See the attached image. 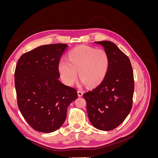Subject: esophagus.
Returning a JSON list of instances; mask_svg holds the SVG:
<instances>
[{
	"instance_id": "obj_1",
	"label": "esophagus",
	"mask_w": 158,
	"mask_h": 158,
	"mask_svg": "<svg viewBox=\"0 0 158 158\" xmlns=\"http://www.w3.org/2000/svg\"><path fill=\"white\" fill-rule=\"evenodd\" d=\"M77 93H78V97H82V95H83V92H82V91L78 90V92H77Z\"/></svg>"
}]
</instances>
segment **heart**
Masks as SVG:
<instances>
[{"label":"heart","mask_w":158,"mask_h":158,"mask_svg":"<svg viewBox=\"0 0 158 158\" xmlns=\"http://www.w3.org/2000/svg\"><path fill=\"white\" fill-rule=\"evenodd\" d=\"M109 66V57L104 49L80 45L69 52V60L63 59L59 61V70L66 85L74 83L78 71L81 84L94 87L103 80Z\"/></svg>","instance_id":"1"}]
</instances>
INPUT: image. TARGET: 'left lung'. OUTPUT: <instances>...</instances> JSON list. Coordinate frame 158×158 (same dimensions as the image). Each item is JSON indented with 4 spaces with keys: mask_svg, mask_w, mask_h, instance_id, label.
I'll use <instances>...</instances> for the list:
<instances>
[{
    "mask_svg": "<svg viewBox=\"0 0 158 158\" xmlns=\"http://www.w3.org/2000/svg\"><path fill=\"white\" fill-rule=\"evenodd\" d=\"M95 43L107 52L109 66L102 83L83 97L92 125L108 131L120 125L131 112L135 89L133 70L128 57L113 42Z\"/></svg>",
    "mask_w": 158,
    "mask_h": 158,
    "instance_id": "1",
    "label": "left lung"
}]
</instances>
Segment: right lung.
Here are the masks:
<instances>
[{
    "mask_svg": "<svg viewBox=\"0 0 158 158\" xmlns=\"http://www.w3.org/2000/svg\"><path fill=\"white\" fill-rule=\"evenodd\" d=\"M68 45H41L22 55L14 73L19 109L34 130L50 133L65 121L69 105L77 99L76 90L59 80L60 59Z\"/></svg>",
    "mask_w": 158,
    "mask_h": 158,
    "instance_id": "right-lung-1",
    "label": "right lung"
}]
</instances>
